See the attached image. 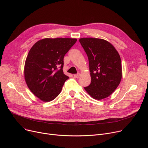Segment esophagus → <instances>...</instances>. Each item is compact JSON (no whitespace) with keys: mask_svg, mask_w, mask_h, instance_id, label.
<instances>
[{"mask_svg":"<svg viewBox=\"0 0 148 148\" xmlns=\"http://www.w3.org/2000/svg\"><path fill=\"white\" fill-rule=\"evenodd\" d=\"M80 76V73H78V74H74V78H76V79L79 78V77Z\"/></svg>","mask_w":148,"mask_h":148,"instance_id":"obj_1","label":"esophagus"}]
</instances>
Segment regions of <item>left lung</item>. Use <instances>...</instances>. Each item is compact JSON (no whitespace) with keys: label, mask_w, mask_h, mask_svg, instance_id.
<instances>
[{"label":"left lung","mask_w":148,"mask_h":148,"mask_svg":"<svg viewBox=\"0 0 148 148\" xmlns=\"http://www.w3.org/2000/svg\"><path fill=\"white\" fill-rule=\"evenodd\" d=\"M89 64L91 83L84 88L93 98L100 100L110 96L122 79L121 60L114 46L103 39L80 38Z\"/></svg>","instance_id":"8db88e82"}]
</instances>
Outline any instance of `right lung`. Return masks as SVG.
<instances>
[{"mask_svg":"<svg viewBox=\"0 0 148 148\" xmlns=\"http://www.w3.org/2000/svg\"><path fill=\"white\" fill-rule=\"evenodd\" d=\"M76 41L75 38H44L29 50L25 64V81L30 91L42 101L56 98L69 79L62 69L64 58Z\"/></svg>","mask_w":148,"mask_h":148,"instance_id":"right-lung-1","label":"right lung"}]
</instances>
